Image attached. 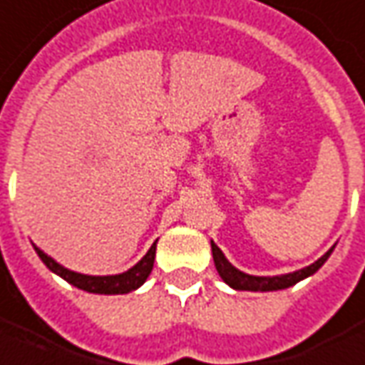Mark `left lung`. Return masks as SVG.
<instances>
[{
	"label": "left lung",
	"mask_w": 365,
	"mask_h": 365,
	"mask_svg": "<svg viewBox=\"0 0 365 365\" xmlns=\"http://www.w3.org/2000/svg\"><path fill=\"white\" fill-rule=\"evenodd\" d=\"M332 249H334V247H332ZM332 249H329L321 259L315 260L309 267L302 268V270L282 274V276H251V274H245L233 267L230 260L225 259V255L220 251V247L212 241L214 264L215 268H217L220 276H222V280L233 289H245V292H274V289L289 288V286H294V284H297V282L303 280V278H307L311 274L317 272L319 268L324 264V260L331 257Z\"/></svg>",
	"instance_id": "8db88e82"
}]
</instances>
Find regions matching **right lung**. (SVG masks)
<instances>
[{"instance_id":"1","label":"right lung","mask_w":365,"mask_h":365,"mask_svg":"<svg viewBox=\"0 0 365 365\" xmlns=\"http://www.w3.org/2000/svg\"><path fill=\"white\" fill-rule=\"evenodd\" d=\"M36 255L41 257V260L46 264L54 274H58L60 278L66 282H70L71 286H76L79 289H85L89 294H105V295H114V294H128L132 289H138L142 286L143 282L148 280V276L151 274L153 268V260H155V243L151 245V249L145 252L138 264L126 270L122 274H114V276H87V274L73 272L63 268L62 264H58L52 257H48L46 252H42L38 247H34Z\"/></svg>"}]
</instances>
